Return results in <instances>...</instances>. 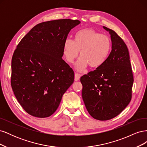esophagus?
Instances as JSON below:
<instances>
[{"instance_id":"1","label":"esophagus","mask_w":147,"mask_h":147,"mask_svg":"<svg viewBox=\"0 0 147 147\" xmlns=\"http://www.w3.org/2000/svg\"><path fill=\"white\" fill-rule=\"evenodd\" d=\"M80 78V75L78 73H75V81H78Z\"/></svg>"}]
</instances>
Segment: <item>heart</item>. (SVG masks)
I'll return each mask as SVG.
<instances>
[{"label": "heart", "instance_id": "obj_1", "mask_svg": "<svg viewBox=\"0 0 147 147\" xmlns=\"http://www.w3.org/2000/svg\"><path fill=\"white\" fill-rule=\"evenodd\" d=\"M112 48V41L107 35L101 34L91 28L80 30L75 34L74 40L67 39L63 46L66 61L72 63L79 54L81 57L76 64L78 70L88 65L91 68L100 67L107 59Z\"/></svg>", "mask_w": 147, "mask_h": 147}]
</instances>
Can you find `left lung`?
Listing matches in <instances>:
<instances>
[{"label":"left lung","mask_w":147,"mask_h":147,"mask_svg":"<svg viewBox=\"0 0 147 147\" xmlns=\"http://www.w3.org/2000/svg\"><path fill=\"white\" fill-rule=\"evenodd\" d=\"M103 28L110 34L112 51L103 65L80 78L88 112L100 121L115 118L126 107L132 98L134 82L126 43L114 30Z\"/></svg>","instance_id":"obj_1"}]
</instances>
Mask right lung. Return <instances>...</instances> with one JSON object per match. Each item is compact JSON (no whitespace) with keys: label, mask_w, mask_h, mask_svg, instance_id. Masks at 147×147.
<instances>
[{"label":"right lung","mask_w":147,"mask_h":147,"mask_svg":"<svg viewBox=\"0 0 147 147\" xmlns=\"http://www.w3.org/2000/svg\"><path fill=\"white\" fill-rule=\"evenodd\" d=\"M80 23L70 19L39 23L17 45L11 59V86L20 104L32 116H51L74 83V70L62 57L69 33Z\"/></svg>","instance_id":"right-lung-1"}]
</instances>
